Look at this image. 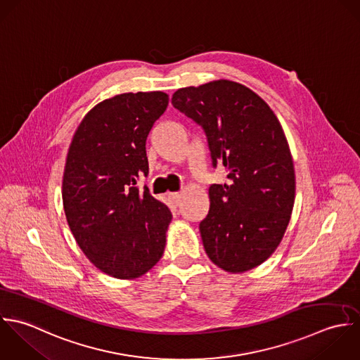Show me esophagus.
<instances>
[{
	"label": "esophagus",
	"instance_id": "34e87169",
	"mask_svg": "<svg viewBox=\"0 0 360 360\" xmlns=\"http://www.w3.org/2000/svg\"><path fill=\"white\" fill-rule=\"evenodd\" d=\"M168 199H169V202L174 205V206H178L179 203H181V193H169L168 195Z\"/></svg>",
	"mask_w": 360,
	"mask_h": 360
}]
</instances>
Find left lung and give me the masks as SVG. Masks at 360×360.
Wrapping results in <instances>:
<instances>
[{"mask_svg":"<svg viewBox=\"0 0 360 360\" xmlns=\"http://www.w3.org/2000/svg\"><path fill=\"white\" fill-rule=\"evenodd\" d=\"M172 105L206 132L226 184L209 188L200 222L209 259L231 274L264 263L281 243L295 203V168L284 129L269 104L233 80L178 89Z\"/></svg>","mask_w":360,"mask_h":360,"instance_id":"left-lung-1","label":"left lung"}]
</instances>
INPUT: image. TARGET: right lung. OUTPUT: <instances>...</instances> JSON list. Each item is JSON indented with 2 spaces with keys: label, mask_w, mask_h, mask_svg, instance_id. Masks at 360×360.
Wrapping results in <instances>:
<instances>
[{
  "label": "right lung",
  "mask_w": 360,
  "mask_h": 360,
  "mask_svg": "<svg viewBox=\"0 0 360 360\" xmlns=\"http://www.w3.org/2000/svg\"><path fill=\"white\" fill-rule=\"evenodd\" d=\"M168 100L164 91L105 98L83 117L68 148L63 203L73 238L120 280L142 277L164 253L171 210L136 184L148 174L146 141Z\"/></svg>",
  "instance_id": "1"
}]
</instances>
